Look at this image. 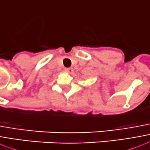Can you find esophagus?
Here are the masks:
<instances>
[{"mask_svg":"<svg viewBox=\"0 0 150 150\" xmlns=\"http://www.w3.org/2000/svg\"><path fill=\"white\" fill-rule=\"evenodd\" d=\"M65 70H66L69 73H72L73 72V69L72 68H67V69H65Z\"/></svg>","mask_w":150,"mask_h":150,"instance_id":"1","label":"esophagus"}]
</instances>
